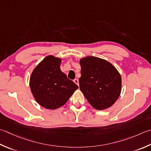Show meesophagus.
Here are the masks:
<instances>
[{
    "instance_id": "esophagus-1",
    "label": "esophagus",
    "mask_w": 151,
    "mask_h": 151,
    "mask_svg": "<svg viewBox=\"0 0 151 151\" xmlns=\"http://www.w3.org/2000/svg\"><path fill=\"white\" fill-rule=\"evenodd\" d=\"M74 82H75V83L76 84H77L78 86L79 85V83H78V80L77 78H75V80H74Z\"/></svg>"
}]
</instances>
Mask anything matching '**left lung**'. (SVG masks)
I'll return each mask as SVG.
<instances>
[{"label": "left lung", "mask_w": 151, "mask_h": 151, "mask_svg": "<svg viewBox=\"0 0 151 151\" xmlns=\"http://www.w3.org/2000/svg\"><path fill=\"white\" fill-rule=\"evenodd\" d=\"M80 63V89L90 104L97 110L111 107L121 91V76L116 68L107 61L93 56L81 59Z\"/></svg>", "instance_id": "8db88e82"}]
</instances>
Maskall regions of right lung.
Masks as SVG:
<instances>
[{
    "label": "right lung",
    "instance_id": "obj_1",
    "mask_svg": "<svg viewBox=\"0 0 151 151\" xmlns=\"http://www.w3.org/2000/svg\"><path fill=\"white\" fill-rule=\"evenodd\" d=\"M61 60L48 55L35 68L30 88L35 99L43 107L56 109L63 106L78 86L60 69Z\"/></svg>",
    "mask_w": 151,
    "mask_h": 151
}]
</instances>
